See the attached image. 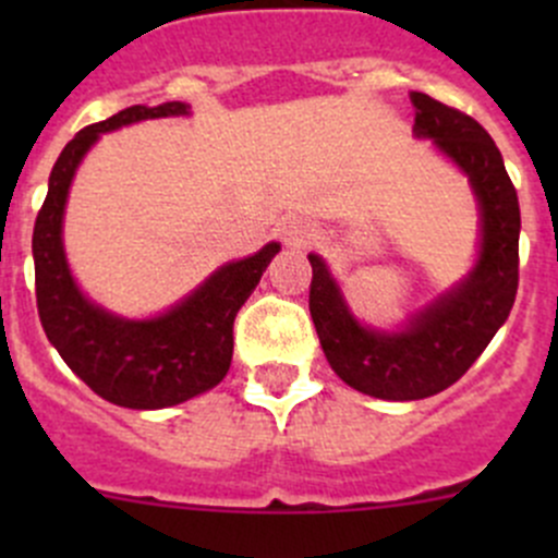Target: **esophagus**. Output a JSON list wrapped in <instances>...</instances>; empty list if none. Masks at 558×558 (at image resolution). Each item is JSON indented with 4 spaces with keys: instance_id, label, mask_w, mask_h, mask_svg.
<instances>
[{
    "instance_id": "34e87169",
    "label": "esophagus",
    "mask_w": 558,
    "mask_h": 558,
    "mask_svg": "<svg viewBox=\"0 0 558 558\" xmlns=\"http://www.w3.org/2000/svg\"><path fill=\"white\" fill-rule=\"evenodd\" d=\"M315 238L313 227H289L286 229V243L289 245H307Z\"/></svg>"
}]
</instances>
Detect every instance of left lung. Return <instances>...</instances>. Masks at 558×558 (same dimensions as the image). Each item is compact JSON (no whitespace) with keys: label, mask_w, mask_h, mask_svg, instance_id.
Segmentation results:
<instances>
[{"label":"left lung","mask_w":558,"mask_h":558,"mask_svg":"<svg viewBox=\"0 0 558 558\" xmlns=\"http://www.w3.org/2000/svg\"><path fill=\"white\" fill-rule=\"evenodd\" d=\"M415 137H432L470 178L481 202V258L470 278L418 313L399 335L367 329L348 313L318 256L311 258V315L326 362L356 391L393 402L426 399L453 386L508 320L519 291V194L499 148L466 112L429 94H410Z\"/></svg>","instance_id":"obj_1"}]
</instances>
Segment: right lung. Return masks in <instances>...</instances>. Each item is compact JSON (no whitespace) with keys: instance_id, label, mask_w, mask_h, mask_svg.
Wrapping results in <instances>:
<instances>
[{"instance_id":"obj_1","label":"right lung","mask_w":558,"mask_h":558,"mask_svg":"<svg viewBox=\"0 0 558 558\" xmlns=\"http://www.w3.org/2000/svg\"><path fill=\"white\" fill-rule=\"evenodd\" d=\"M185 112L183 102L132 105L81 129L56 159L32 238L37 313L45 335L94 393L132 410L172 408L221 384L232 364L238 311L280 251L278 243H269L256 256L227 264L189 300L150 320L116 318L77 291L61 247V216L81 159L102 132Z\"/></svg>"}]
</instances>
